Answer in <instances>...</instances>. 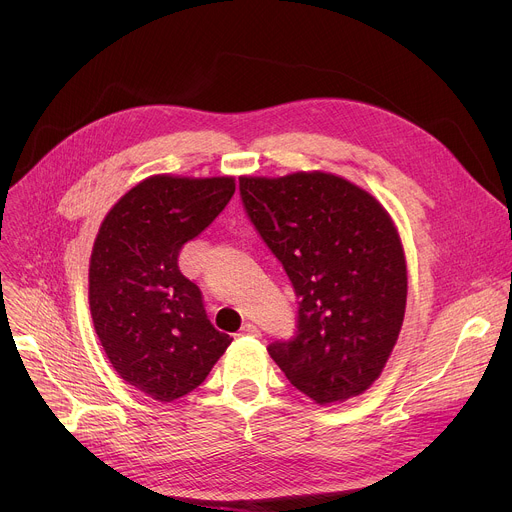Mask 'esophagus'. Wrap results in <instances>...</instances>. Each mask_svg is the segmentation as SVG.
I'll return each mask as SVG.
<instances>
[{"instance_id": "1", "label": "esophagus", "mask_w": 512, "mask_h": 512, "mask_svg": "<svg viewBox=\"0 0 512 512\" xmlns=\"http://www.w3.org/2000/svg\"><path fill=\"white\" fill-rule=\"evenodd\" d=\"M241 334H247V336H261L259 328H257L255 324H251V322L243 324V328H241Z\"/></svg>"}]
</instances>
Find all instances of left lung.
<instances>
[{
    "instance_id": "1",
    "label": "left lung",
    "mask_w": 512,
    "mask_h": 512,
    "mask_svg": "<svg viewBox=\"0 0 512 512\" xmlns=\"http://www.w3.org/2000/svg\"><path fill=\"white\" fill-rule=\"evenodd\" d=\"M239 190L300 298L296 336L267 352L320 405L364 393L385 369L407 302L405 253L389 212L326 172L241 176Z\"/></svg>"
}]
</instances>
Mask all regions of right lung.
<instances>
[{
  "label": "right lung",
  "instance_id": "1",
  "mask_svg": "<svg viewBox=\"0 0 512 512\" xmlns=\"http://www.w3.org/2000/svg\"><path fill=\"white\" fill-rule=\"evenodd\" d=\"M235 178L152 176L107 212L89 265L95 332L117 375L156 401L194 391L233 338L218 332L178 255L223 212Z\"/></svg>",
  "mask_w": 512,
  "mask_h": 512
}]
</instances>
